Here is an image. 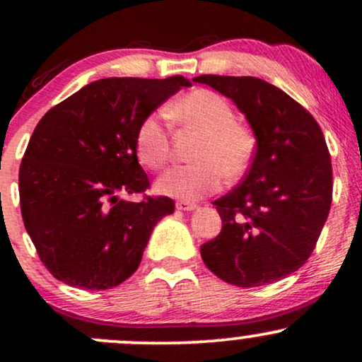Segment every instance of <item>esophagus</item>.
Listing matches in <instances>:
<instances>
[{"instance_id":"34e87169","label":"esophagus","mask_w":362,"mask_h":362,"mask_svg":"<svg viewBox=\"0 0 362 362\" xmlns=\"http://www.w3.org/2000/svg\"><path fill=\"white\" fill-rule=\"evenodd\" d=\"M175 207L178 211H194L197 209V204H194V202H189V201H178Z\"/></svg>"}]
</instances>
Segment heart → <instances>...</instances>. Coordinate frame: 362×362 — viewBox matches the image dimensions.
<instances>
[{
  "label": "heart",
  "instance_id": "obj_1",
  "mask_svg": "<svg viewBox=\"0 0 362 362\" xmlns=\"http://www.w3.org/2000/svg\"><path fill=\"white\" fill-rule=\"evenodd\" d=\"M168 115L185 129L201 132L194 151L197 163L173 167L158 178L156 189L170 197L195 201L238 180L252 167L257 136L236 120L230 102L211 90H194L168 107ZM134 148L144 167L161 170L170 160V131L160 114H149L136 131Z\"/></svg>",
  "mask_w": 362,
  "mask_h": 362
}]
</instances>
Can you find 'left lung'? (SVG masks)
I'll return each instance as SVG.
<instances>
[{
  "label": "left lung",
  "instance_id": "1",
  "mask_svg": "<svg viewBox=\"0 0 362 362\" xmlns=\"http://www.w3.org/2000/svg\"><path fill=\"white\" fill-rule=\"evenodd\" d=\"M231 98L257 136L242 184L213 204L221 233L201 247L206 267L240 288L296 272L310 259L332 204V161L318 122L288 93L253 76L202 74Z\"/></svg>",
  "mask_w": 362,
  "mask_h": 362
}]
</instances>
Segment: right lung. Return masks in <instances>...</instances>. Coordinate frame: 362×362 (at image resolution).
I'll return each mask as SVG.
<instances>
[{
  "label": "right lung",
  "mask_w": 362,
  "mask_h": 362,
  "mask_svg": "<svg viewBox=\"0 0 362 362\" xmlns=\"http://www.w3.org/2000/svg\"><path fill=\"white\" fill-rule=\"evenodd\" d=\"M190 83L105 78L54 105L18 173L20 207L39 259L64 284L110 289L139 267L155 224L175 202L146 195L134 139L141 120ZM143 193L139 203L120 194Z\"/></svg>",
  "instance_id": "1"
}]
</instances>
